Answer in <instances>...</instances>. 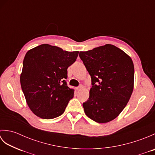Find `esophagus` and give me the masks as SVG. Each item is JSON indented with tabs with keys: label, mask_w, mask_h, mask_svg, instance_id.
Here are the masks:
<instances>
[{
	"label": "esophagus",
	"mask_w": 155,
	"mask_h": 155,
	"mask_svg": "<svg viewBox=\"0 0 155 155\" xmlns=\"http://www.w3.org/2000/svg\"><path fill=\"white\" fill-rule=\"evenodd\" d=\"M82 87H82V85H79V86H78V87H77V88H76V89H77V91H79L80 89H81Z\"/></svg>",
	"instance_id": "34e87169"
}]
</instances>
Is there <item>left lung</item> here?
I'll list each match as a JSON object with an SVG mask.
<instances>
[{
	"instance_id": "obj_1",
	"label": "left lung",
	"mask_w": 155,
	"mask_h": 155,
	"mask_svg": "<svg viewBox=\"0 0 155 155\" xmlns=\"http://www.w3.org/2000/svg\"><path fill=\"white\" fill-rule=\"evenodd\" d=\"M79 57L91 77L89 98L83 104L84 113L98 123L111 121L124 109L132 94V59L109 44L80 52Z\"/></svg>"
}]
</instances>
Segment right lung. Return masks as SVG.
<instances>
[{"instance_id": "obj_1", "label": "right lung", "mask_w": 155, "mask_h": 155, "mask_svg": "<svg viewBox=\"0 0 155 155\" xmlns=\"http://www.w3.org/2000/svg\"><path fill=\"white\" fill-rule=\"evenodd\" d=\"M78 51L68 52L43 44L28 51L21 74L22 91L30 109L43 119L64 113L74 90L67 86V68L76 61Z\"/></svg>"}]
</instances>
